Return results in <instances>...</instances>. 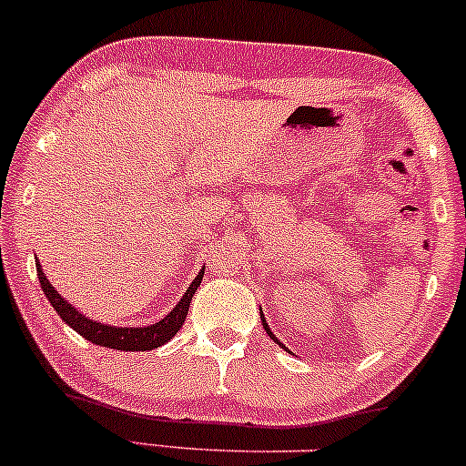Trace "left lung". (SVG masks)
Instances as JSON below:
<instances>
[{
  "instance_id": "8db88e82",
  "label": "left lung",
  "mask_w": 466,
  "mask_h": 466,
  "mask_svg": "<svg viewBox=\"0 0 466 466\" xmlns=\"http://www.w3.org/2000/svg\"><path fill=\"white\" fill-rule=\"evenodd\" d=\"M260 318H263V315H260ZM263 324H265V330H267V335H271V330H269V326H267L265 318H263ZM271 337H274V335H271ZM274 339H276V337H274ZM276 341H278V339H276Z\"/></svg>"
}]
</instances>
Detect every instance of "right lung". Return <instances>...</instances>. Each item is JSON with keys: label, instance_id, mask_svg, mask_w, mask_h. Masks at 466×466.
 Here are the masks:
<instances>
[{"label": "right lung", "instance_id": "1", "mask_svg": "<svg viewBox=\"0 0 466 466\" xmlns=\"http://www.w3.org/2000/svg\"><path fill=\"white\" fill-rule=\"evenodd\" d=\"M203 271H199V276L195 278V282L188 287V291L184 293V298L177 302V307L173 309L164 319H159L157 324L144 326V329H116V326H106L100 322H94V319H87L85 315H80L72 304H67L58 296V291L55 287L47 282V278L41 271V265L36 263V276H39L41 289H44L46 298L50 300L52 307L56 309V313L61 315L63 322L72 326L78 335H83L85 339H89L92 344L98 346H106V349H116V350H153L157 346L166 344L168 339H173V335L181 329V324L186 322V315H188L190 309V300L195 296L197 287L201 285Z\"/></svg>", "mask_w": 466, "mask_h": 466}]
</instances>
